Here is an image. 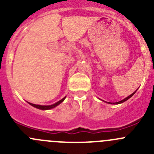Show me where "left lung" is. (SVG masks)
I'll return each mask as SVG.
<instances>
[{
    "label": "left lung",
    "instance_id": "obj_1",
    "mask_svg": "<svg viewBox=\"0 0 154 154\" xmlns=\"http://www.w3.org/2000/svg\"><path fill=\"white\" fill-rule=\"evenodd\" d=\"M136 91H137V89H136V91H134V92H133V93H132V94H130V95H129L128 97H125V99H123V100H120V101H119V102H116V103H110V102H106V101H104V100H103V101H104V102H106V103H109V104H120V103H124V102H125L126 100H128L129 98H130V97H131L132 96H133V94H134L135 93H136Z\"/></svg>",
    "mask_w": 154,
    "mask_h": 154
}]
</instances>
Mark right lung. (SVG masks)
Returning a JSON list of instances; mask_svg holds the SVG:
<instances>
[{
  "label": "right lung",
  "mask_w": 154,
  "mask_h": 154,
  "mask_svg": "<svg viewBox=\"0 0 154 154\" xmlns=\"http://www.w3.org/2000/svg\"><path fill=\"white\" fill-rule=\"evenodd\" d=\"M66 97H63V98L62 99V100H59L58 102H57V103H54V104H52V105H47V106H45V105H38V104H34V103H29V102H27V103H28L29 104H30L31 106H32L33 107H35V108L38 109H42V110H48V109H51L54 108V107H56V106H58V105H60V103H63V102L64 101V100H65V99H66Z\"/></svg>",
  "instance_id": "1"
}]
</instances>
